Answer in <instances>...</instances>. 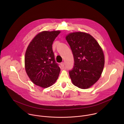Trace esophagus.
I'll use <instances>...</instances> for the list:
<instances>
[{"label": "esophagus", "instance_id": "34e87169", "mask_svg": "<svg viewBox=\"0 0 124 124\" xmlns=\"http://www.w3.org/2000/svg\"><path fill=\"white\" fill-rule=\"evenodd\" d=\"M60 65H61V66L62 68H63V67L65 66V63H64V62H62V63L60 64Z\"/></svg>", "mask_w": 124, "mask_h": 124}]
</instances>
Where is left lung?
Here are the masks:
<instances>
[{"instance_id": "1", "label": "left lung", "mask_w": 124, "mask_h": 124, "mask_svg": "<svg viewBox=\"0 0 124 124\" xmlns=\"http://www.w3.org/2000/svg\"><path fill=\"white\" fill-rule=\"evenodd\" d=\"M66 39L72 49L75 65L69 72L73 84L82 89L93 86L100 78L104 65L103 50L90 34L83 32L69 33Z\"/></svg>"}]
</instances>
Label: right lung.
<instances>
[{
    "label": "right lung",
    "mask_w": 124,
    "mask_h": 124,
    "mask_svg": "<svg viewBox=\"0 0 124 124\" xmlns=\"http://www.w3.org/2000/svg\"><path fill=\"white\" fill-rule=\"evenodd\" d=\"M60 33L59 30L39 33L25 51L26 73L34 84L44 88L54 84L59 75L60 68L55 62L52 45Z\"/></svg>",
    "instance_id": "obj_1"
}]
</instances>
